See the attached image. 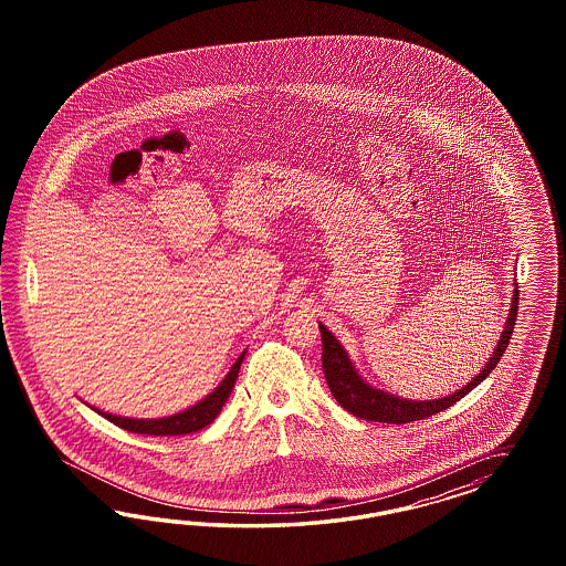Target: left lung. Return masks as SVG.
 Segmentation results:
<instances>
[{
    "label": "left lung",
    "instance_id": "1",
    "mask_svg": "<svg viewBox=\"0 0 566 566\" xmlns=\"http://www.w3.org/2000/svg\"><path fill=\"white\" fill-rule=\"evenodd\" d=\"M516 289L518 286L514 284L513 301H511L509 317H506V324H504V329L500 334V340L496 343L492 357L485 360L480 374L471 377V381H467V386H463L461 390L442 396V398H431V400H409V398L379 390L376 386L367 384L359 376L355 363L344 350L343 344L338 343V338L324 324H319L322 360H324V374H326L329 392L346 411L353 412L355 417H360V419H367V421H377V423H396V426L398 423H411V421L426 419L429 415L446 411L457 400H461L463 396L469 395L473 388H478L481 381L494 371L497 360L504 355L506 346L511 343L514 319H516V305H518V291Z\"/></svg>",
    "mask_w": 566,
    "mask_h": 566
}]
</instances>
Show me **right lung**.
I'll return each instance as SVG.
<instances>
[{"label":"right lung","instance_id":"right-lung-1","mask_svg":"<svg viewBox=\"0 0 566 566\" xmlns=\"http://www.w3.org/2000/svg\"><path fill=\"white\" fill-rule=\"evenodd\" d=\"M247 353V350H244ZM244 353L240 355L237 363L230 367V371L226 374L220 386L207 395L203 400H199L197 405H192L185 411L174 412L170 417H159V419H135V417H120V415H112V412L99 411L95 407H91L93 411L99 412L107 421H112L114 426L126 429V431H135V433H147V436H185L192 433L199 429L209 426L220 411H222L228 396L234 388V381L239 377L240 363L244 359Z\"/></svg>","mask_w":566,"mask_h":566}]
</instances>
